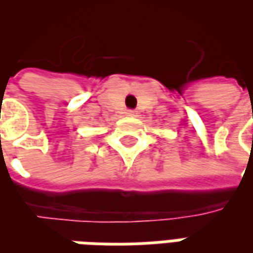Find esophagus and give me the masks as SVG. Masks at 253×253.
I'll list each match as a JSON object with an SVG mask.
<instances>
[{
    "label": "esophagus",
    "instance_id": "obj_1",
    "mask_svg": "<svg viewBox=\"0 0 253 253\" xmlns=\"http://www.w3.org/2000/svg\"><path fill=\"white\" fill-rule=\"evenodd\" d=\"M126 115L127 116H134V115H135V111H134V110H127Z\"/></svg>",
    "mask_w": 253,
    "mask_h": 253
}]
</instances>
